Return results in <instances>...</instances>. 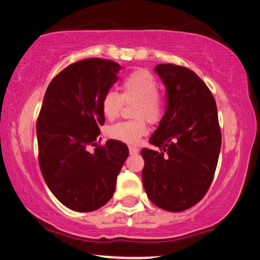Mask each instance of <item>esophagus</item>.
Masks as SVG:
<instances>
[{
    "instance_id": "obj_1",
    "label": "esophagus",
    "mask_w": 260,
    "mask_h": 260,
    "mask_svg": "<svg viewBox=\"0 0 260 260\" xmlns=\"http://www.w3.org/2000/svg\"><path fill=\"white\" fill-rule=\"evenodd\" d=\"M129 153L131 154H137V153H139V148L134 145H129Z\"/></svg>"
}]
</instances>
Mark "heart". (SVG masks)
Wrapping results in <instances>:
<instances>
[{"label":"heart","instance_id":"heart-1","mask_svg":"<svg viewBox=\"0 0 260 260\" xmlns=\"http://www.w3.org/2000/svg\"><path fill=\"white\" fill-rule=\"evenodd\" d=\"M159 83L146 69H138L125 76L120 83V94L108 90L101 99V112L106 119L113 120L119 115L123 101L135 102L133 116L137 120L121 121L109 127L108 135L116 140L137 144L147 132L146 120L154 123L165 114L166 100L158 92Z\"/></svg>","mask_w":260,"mask_h":260}]
</instances>
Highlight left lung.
Returning a JSON list of instances; mask_svg holds the SVG:
<instances>
[{"mask_svg":"<svg viewBox=\"0 0 260 260\" xmlns=\"http://www.w3.org/2000/svg\"><path fill=\"white\" fill-rule=\"evenodd\" d=\"M154 71L165 83L166 112L149 138L160 151L142 148V182L148 198L181 212L204 198L213 180L221 147L215 100L191 69L173 63Z\"/></svg>","mask_w":260,"mask_h":260,"instance_id":"left-lung-1","label":"left lung"}]
</instances>
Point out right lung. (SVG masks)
<instances>
[{"label":"right lung","mask_w":260,"mask_h":260,"mask_svg":"<svg viewBox=\"0 0 260 260\" xmlns=\"http://www.w3.org/2000/svg\"><path fill=\"white\" fill-rule=\"evenodd\" d=\"M120 68L106 58L78 61L58 73L43 98L36 122L40 168L53 194L73 211L104 206L129 154L121 141L95 142L105 123L101 99ZM90 144L97 147L93 153L86 149Z\"/></svg>","instance_id":"add662e5"}]
</instances>
